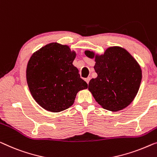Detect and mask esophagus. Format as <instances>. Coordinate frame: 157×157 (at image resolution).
<instances>
[{
    "label": "esophagus",
    "mask_w": 157,
    "mask_h": 157,
    "mask_svg": "<svg viewBox=\"0 0 157 157\" xmlns=\"http://www.w3.org/2000/svg\"><path fill=\"white\" fill-rule=\"evenodd\" d=\"M90 78H86L85 79V81H86V82L87 83V84H89V82H90Z\"/></svg>",
    "instance_id": "obj_1"
}]
</instances>
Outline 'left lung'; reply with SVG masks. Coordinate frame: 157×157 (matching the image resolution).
<instances>
[{"instance_id":"1","label":"left lung","mask_w":157,"mask_h":157,"mask_svg":"<svg viewBox=\"0 0 157 157\" xmlns=\"http://www.w3.org/2000/svg\"><path fill=\"white\" fill-rule=\"evenodd\" d=\"M90 58H95L94 68L97 73L89 83L88 90L103 108L118 111L127 107L138 92L142 71L130 53L119 46H112L103 55L85 51Z\"/></svg>"}]
</instances>
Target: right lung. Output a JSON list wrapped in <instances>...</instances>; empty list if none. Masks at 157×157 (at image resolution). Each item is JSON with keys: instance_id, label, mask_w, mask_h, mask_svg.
Returning a JSON list of instances; mask_svg holds the SVG:
<instances>
[{"instance_id": "1", "label": "right lung", "mask_w": 157, "mask_h": 157, "mask_svg": "<svg viewBox=\"0 0 157 157\" xmlns=\"http://www.w3.org/2000/svg\"><path fill=\"white\" fill-rule=\"evenodd\" d=\"M75 56L67 45L51 43L30 58L27 85L35 101L46 111L57 113L68 109L77 93L87 88L78 69L72 65Z\"/></svg>"}]
</instances>
